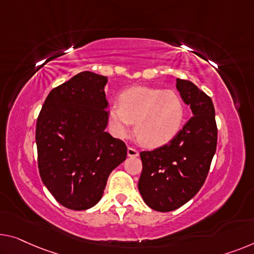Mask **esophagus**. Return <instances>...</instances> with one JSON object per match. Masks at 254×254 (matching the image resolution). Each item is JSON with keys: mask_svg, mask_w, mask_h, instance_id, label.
I'll list each match as a JSON object with an SVG mask.
<instances>
[{"mask_svg": "<svg viewBox=\"0 0 254 254\" xmlns=\"http://www.w3.org/2000/svg\"><path fill=\"white\" fill-rule=\"evenodd\" d=\"M127 156L137 157V156H139V151L135 148H133V147H128V148H127Z\"/></svg>", "mask_w": 254, "mask_h": 254, "instance_id": "esophagus-1", "label": "esophagus"}]
</instances>
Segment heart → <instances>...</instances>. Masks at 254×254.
I'll return each mask as SVG.
<instances>
[{
    "label": "heart",
    "mask_w": 254,
    "mask_h": 254,
    "mask_svg": "<svg viewBox=\"0 0 254 254\" xmlns=\"http://www.w3.org/2000/svg\"><path fill=\"white\" fill-rule=\"evenodd\" d=\"M186 107L175 91L138 86L121 94L120 104L109 108V122L119 137H127L135 123L134 134L142 146L157 148L179 133Z\"/></svg>",
    "instance_id": "1"
}]
</instances>
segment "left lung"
<instances>
[{
	"instance_id": "left-lung-1",
	"label": "left lung",
	"mask_w": 254,
	"mask_h": 254,
	"mask_svg": "<svg viewBox=\"0 0 254 254\" xmlns=\"http://www.w3.org/2000/svg\"><path fill=\"white\" fill-rule=\"evenodd\" d=\"M177 89L190 106L192 117L166 145L140 153L142 172L138 189L147 205L160 212L176 210L197 194L217 149L211 98L186 79L177 78Z\"/></svg>"
}]
</instances>
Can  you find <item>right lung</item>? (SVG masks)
Listing matches in <instances>:
<instances>
[{
	"instance_id": "obj_1",
	"label": "right lung",
	"mask_w": 254,
	"mask_h": 254,
	"mask_svg": "<svg viewBox=\"0 0 254 254\" xmlns=\"http://www.w3.org/2000/svg\"><path fill=\"white\" fill-rule=\"evenodd\" d=\"M108 78L82 71L52 89L36 122L39 172L57 202L88 210L99 202L111 172L127 158L122 140L105 131Z\"/></svg>"
}]
</instances>
